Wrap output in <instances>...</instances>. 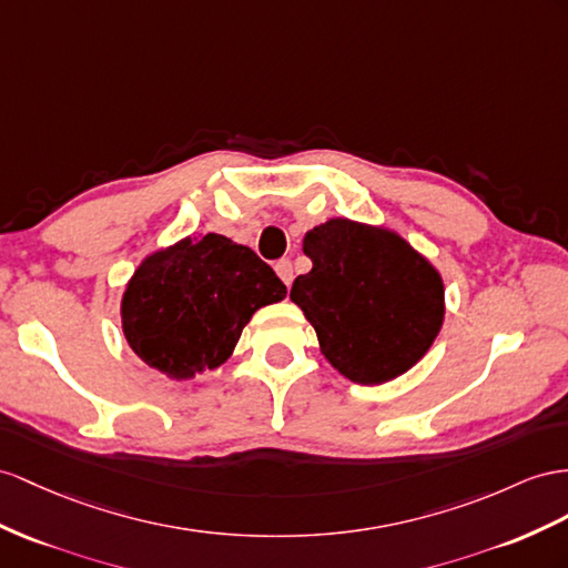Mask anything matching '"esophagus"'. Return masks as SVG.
Here are the masks:
<instances>
[{"mask_svg":"<svg viewBox=\"0 0 568 568\" xmlns=\"http://www.w3.org/2000/svg\"><path fill=\"white\" fill-rule=\"evenodd\" d=\"M275 273L281 275V281H283L285 285H290V283H293V278H295V273H293V264H290L287 258L275 261Z\"/></svg>","mask_w":568,"mask_h":568,"instance_id":"esophagus-1","label":"esophagus"}]
</instances>
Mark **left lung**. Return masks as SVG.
Returning <instances> with one entry per match:
<instances>
[{"label": "left lung", "instance_id": "obj_1", "mask_svg": "<svg viewBox=\"0 0 568 568\" xmlns=\"http://www.w3.org/2000/svg\"><path fill=\"white\" fill-rule=\"evenodd\" d=\"M312 271L290 300L314 326L324 357L355 384L408 372L444 322V283L396 232L333 217L304 235Z\"/></svg>", "mask_w": 568, "mask_h": 568}]
</instances>
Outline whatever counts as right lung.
<instances>
[{"mask_svg":"<svg viewBox=\"0 0 568 568\" xmlns=\"http://www.w3.org/2000/svg\"><path fill=\"white\" fill-rule=\"evenodd\" d=\"M285 293L250 246L209 232L143 261L122 297V328L145 365L182 382L223 365L252 314Z\"/></svg>","mask_w":568,"mask_h":568,"instance_id":"obj_1","label":"right lung"}]
</instances>
